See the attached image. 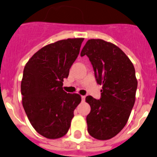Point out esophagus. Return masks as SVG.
Segmentation results:
<instances>
[{
    "mask_svg": "<svg viewBox=\"0 0 157 157\" xmlns=\"http://www.w3.org/2000/svg\"><path fill=\"white\" fill-rule=\"evenodd\" d=\"M82 101H85V96H82Z\"/></svg>",
    "mask_w": 157,
    "mask_h": 157,
    "instance_id": "34e87169",
    "label": "esophagus"
}]
</instances>
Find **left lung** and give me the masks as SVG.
Segmentation results:
<instances>
[{
  "label": "left lung",
  "mask_w": 157,
  "mask_h": 157,
  "mask_svg": "<svg viewBox=\"0 0 157 157\" xmlns=\"http://www.w3.org/2000/svg\"><path fill=\"white\" fill-rule=\"evenodd\" d=\"M86 55L93 67L98 85H102L99 100L87 96L90 106L87 116L88 132L98 140L116 136L126 125L135 101L138 82L133 64L117 46L101 39H90L81 56Z\"/></svg>",
  "instance_id": "left-lung-1"
}]
</instances>
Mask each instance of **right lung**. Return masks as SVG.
I'll return each instance as SVG.
<instances>
[{
  "label": "right lung",
  "instance_id": "right-lung-1",
  "mask_svg": "<svg viewBox=\"0 0 157 157\" xmlns=\"http://www.w3.org/2000/svg\"><path fill=\"white\" fill-rule=\"evenodd\" d=\"M83 41L69 38L47 45L24 68L22 106L34 128L47 138H59L67 133L74 110L81 102L80 95L67 94L62 87Z\"/></svg>",
  "mask_w": 157,
  "mask_h": 157
}]
</instances>
